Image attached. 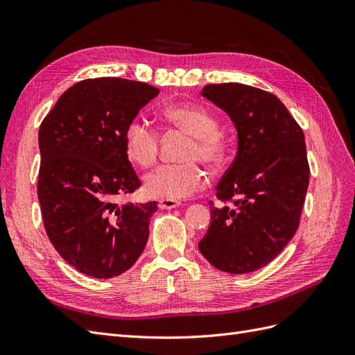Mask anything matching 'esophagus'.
Here are the masks:
<instances>
[{"label": "esophagus", "instance_id": "esophagus-1", "mask_svg": "<svg viewBox=\"0 0 355 355\" xmlns=\"http://www.w3.org/2000/svg\"><path fill=\"white\" fill-rule=\"evenodd\" d=\"M179 206H180V201H178V200H166V198H163V200H159V202H158V207L163 209V210L176 209Z\"/></svg>", "mask_w": 355, "mask_h": 355}]
</instances>
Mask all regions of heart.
Instances as JSON below:
<instances>
[{
  "instance_id": "b5f03b06",
  "label": "heart",
  "mask_w": 355,
  "mask_h": 355,
  "mask_svg": "<svg viewBox=\"0 0 355 355\" xmlns=\"http://www.w3.org/2000/svg\"><path fill=\"white\" fill-rule=\"evenodd\" d=\"M164 120L191 136L182 159L185 163L164 164L148 173L144 188L154 198L180 200L194 194L206 184V173L197 161L218 166L227 157L228 145L218 132L219 120L210 110L200 105H171L163 110ZM124 153L139 167L151 166L158 155L159 136L157 128L142 116L132 118L123 135Z\"/></svg>"
}]
</instances>
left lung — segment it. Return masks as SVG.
Instances as JSON below:
<instances>
[{"label":"left lung","instance_id":"left-lung-1","mask_svg":"<svg viewBox=\"0 0 355 355\" xmlns=\"http://www.w3.org/2000/svg\"><path fill=\"white\" fill-rule=\"evenodd\" d=\"M201 94L230 115L239 136L231 167L216 187L220 201L198 243L220 271L253 272L292 240L309 184L302 128L275 94L240 83L207 84Z\"/></svg>","mask_w":355,"mask_h":355}]
</instances>
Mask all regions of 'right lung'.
<instances>
[{
	"instance_id": "add662e5",
	"label": "right lung",
	"mask_w": 355,
	"mask_h": 355,
	"mask_svg": "<svg viewBox=\"0 0 355 355\" xmlns=\"http://www.w3.org/2000/svg\"><path fill=\"white\" fill-rule=\"evenodd\" d=\"M159 93L146 83L93 78L63 93L38 133V200L49 240L80 272L112 278L142 254L157 201L118 206L141 187L124 153L128 121Z\"/></svg>"
}]
</instances>
